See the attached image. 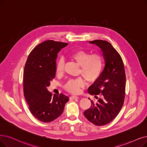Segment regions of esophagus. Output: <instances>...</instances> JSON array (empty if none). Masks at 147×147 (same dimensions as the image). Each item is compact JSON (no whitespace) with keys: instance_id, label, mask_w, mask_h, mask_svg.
<instances>
[{"instance_id":"1","label":"esophagus","mask_w":147,"mask_h":147,"mask_svg":"<svg viewBox=\"0 0 147 147\" xmlns=\"http://www.w3.org/2000/svg\"><path fill=\"white\" fill-rule=\"evenodd\" d=\"M79 97L78 96H76V95H71V96L69 97V99L70 100H74L76 98H78Z\"/></svg>"}]
</instances>
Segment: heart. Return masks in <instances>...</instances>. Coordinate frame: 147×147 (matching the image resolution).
<instances>
[{"label": "heart", "instance_id": "b5f03b06", "mask_svg": "<svg viewBox=\"0 0 147 147\" xmlns=\"http://www.w3.org/2000/svg\"><path fill=\"white\" fill-rule=\"evenodd\" d=\"M70 58L80 65L79 74L84 76L88 82H93L100 78L104 67V59L102 55L99 53L91 55L88 51L78 50L71 53ZM64 66V58H60L56 65V74L61 75L63 73ZM85 85V79L79 77L68 80L64 85V88L72 94H78Z\"/></svg>", "mask_w": 147, "mask_h": 147}]
</instances>
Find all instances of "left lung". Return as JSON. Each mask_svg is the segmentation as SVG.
Segmentation results:
<instances>
[{"label":"left lung","instance_id":"1","mask_svg":"<svg viewBox=\"0 0 147 147\" xmlns=\"http://www.w3.org/2000/svg\"><path fill=\"white\" fill-rule=\"evenodd\" d=\"M98 46L103 52L105 67L100 78L88 88V92L100 95L98 103L91 100V106L84 112L90 122L101 126L111 123L122 108L125 91V73L122 58L112 44L106 41L96 40L89 42Z\"/></svg>","mask_w":147,"mask_h":147}]
</instances>
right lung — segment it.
<instances>
[{"instance_id": "add662e5", "label": "right lung", "mask_w": 147, "mask_h": 147, "mask_svg": "<svg viewBox=\"0 0 147 147\" xmlns=\"http://www.w3.org/2000/svg\"><path fill=\"white\" fill-rule=\"evenodd\" d=\"M68 43L47 40L36 46L30 53L24 68L23 92L32 114L44 123L58 118L69 99L48 91L50 81L56 76L58 53Z\"/></svg>"}]
</instances>
